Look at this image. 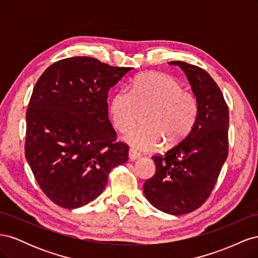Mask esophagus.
Listing matches in <instances>:
<instances>
[{
  "instance_id": "obj_1",
  "label": "esophagus",
  "mask_w": 258,
  "mask_h": 258,
  "mask_svg": "<svg viewBox=\"0 0 258 258\" xmlns=\"http://www.w3.org/2000/svg\"><path fill=\"white\" fill-rule=\"evenodd\" d=\"M140 157H141V154L136 152V151H134V150H129V159H130V160L134 161V160L139 159Z\"/></svg>"
}]
</instances>
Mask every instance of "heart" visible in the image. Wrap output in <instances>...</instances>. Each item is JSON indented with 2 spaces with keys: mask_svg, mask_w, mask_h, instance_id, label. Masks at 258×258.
I'll return each instance as SVG.
<instances>
[{
  "mask_svg": "<svg viewBox=\"0 0 258 258\" xmlns=\"http://www.w3.org/2000/svg\"><path fill=\"white\" fill-rule=\"evenodd\" d=\"M145 127L132 129L123 140L139 151H153L165 141L167 146L182 142L197 120L199 104L196 96L185 91L174 77L163 73L139 76L132 89L121 88L111 102L114 126L127 131L146 113Z\"/></svg>",
  "mask_w": 258,
  "mask_h": 258,
  "instance_id": "heart-1",
  "label": "heart"
}]
</instances>
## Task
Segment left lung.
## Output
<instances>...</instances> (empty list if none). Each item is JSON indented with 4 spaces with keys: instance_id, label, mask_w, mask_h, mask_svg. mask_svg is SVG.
Returning <instances> with one entry per match:
<instances>
[{
    "instance_id": "1",
    "label": "left lung",
    "mask_w": 258,
    "mask_h": 258,
    "mask_svg": "<svg viewBox=\"0 0 258 258\" xmlns=\"http://www.w3.org/2000/svg\"><path fill=\"white\" fill-rule=\"evenodd\" d=\"M185 72L199 104L189 135L165 155L153 156L156 172L144 183L146 199L162 212L182 215L205 204L228 155L229 114L223 93L207 71L171 61Z\"/></svg>"
}]
</instances>
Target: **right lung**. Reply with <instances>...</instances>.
Masks as SVG:
<instances>
[{
    "mask_svg": "<svg viewBox=\"0 0 258 258\" xmlns=\"http://www.w3.org/2000/svg\"><path fill=\"white\" fill-rule=\"evenodd\" d=\"M132 68L91 57L54 62L36 82L27 110L26 158L53 204L77 209L103 191L108 173L128 160L108 119L107 92Z\"/></svg>",
    "mask_w": 258,
    "mask_h": 258,
    "instance_id": "add662e5",
    "label": "right lung"
}]
</instances>
